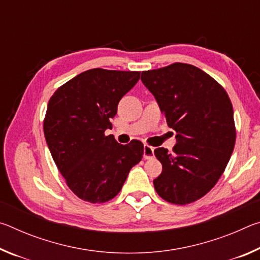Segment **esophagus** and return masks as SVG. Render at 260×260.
<instances>
[{
	"label": "esophagus",
	"instance_id": "1",
	"mask_svg": "<svg viewBox=\"0 0 260 260\" xmlns=\"http://www.w3.org/2000/svg\"><path fill=\"white\" fill-rule=\"evenodd\" d=\"M153 150H155V149H153L152 147L148 146V144H144V147H143V157L146 158V159H150V158L153 157Z\"/></svg>",
	"mask_w": 260,
	"mask_h": 260
}]
</instances>
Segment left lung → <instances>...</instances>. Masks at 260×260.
<instances>
[{"label":"left lung","instance_id":"8db88e82","mask_svg":"<svg viewBox=\"0 0 260 260\" xmlns=\"http://www.w3.org/2000/svg\"><path fill=\"white\" fill-rule=\"evenodd\" d=\"M169 127L177 132L173 152L157 148L162 171L153 186L162 200L186 205L200 200L221 177L234 150L233 105L223 87L190 64L143 71Z\"/></svg>","mask_w":260,"mask_h":260}]
</instances>
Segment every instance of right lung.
<instances>
[{"label":"right lung","mask_w":260,"mask_h":260,"mask_svg":"<svg viewBox=\"0 0 260 260\" xmlns=\"http://www.w3.org/2000/svg\"><path fill=\"white\" fill-rule=\"evenodd\" d=\"M141 72L91 69L69 80L48 102L43 131L57 169L69 188L89 203H105L121 190L143 156L139 140L122 146L110 119Z\"/></svg>","instance_id":"obj_1"}]
</instances>
